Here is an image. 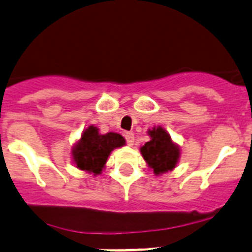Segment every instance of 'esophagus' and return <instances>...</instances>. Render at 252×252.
<instances>
[{
  "mask_svg": "<svg viewBox=\"0 0 252 252\" xmlns=\"http://www.w3.org/2000/svg\"><path fill=\"white\" fill-rule=\"evenodd\" d=\"M125 138H126V142H127L128 146H132L135 144V136H133L132 132L125 133Z\"/></svg>",
  "mask_w": 252,
  "mask_h": 252,
  "instance_id": "1",
  "label": "esophagus"
}]
</instances>
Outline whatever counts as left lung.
Here are the masks:
<instances>
[{
  "label": "left lung",
  "mask_w": 252,
  "mask_h": 252,
  "mask_svg": "<svg viewBox=\"0 0 252 252\" xmlns=\"http://www.w3.org/2000/svg\"><path fill=\"white\" fill-rule=\"evenodd\" d=\"M150 141L140 149L147 166L156 176L172 171L180 160V147L172 141L171 136L161 126H155L147 131Z\"/></svg>",
  "instance_id": "8db88e82"
}]
</instances>
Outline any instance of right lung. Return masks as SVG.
Wrapping results in <instances>:
<instances>
[{
    "label": "right lung",
    "mask_w": 252,
    "mask_h": 252,
    "mask_svg": "<svg viewBox=\"0 0 252 252\" xmlns=\"http://www.w3.org/2000/svg\"><path fill=\"white\" fill-rule=\"evenodd\" d=\"M126 144L120 133L107 132L105 135L98 132L94 125L85 128L81 138L73 145L71 156L76 167L89 174H102L110 154L117 147Z\"/></svg>",
    "instance_id": "add662e5"
}]
</instances>
